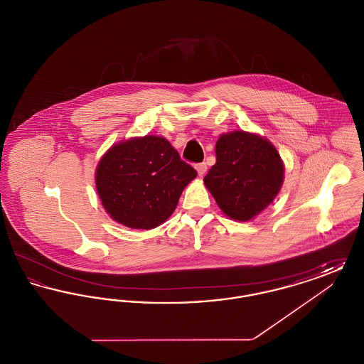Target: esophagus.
Wrapping results in <instances>:
<instances>
[{
    "label": "esophagus",
    "mask_w": 364,
    "mask_h": 364,
    "mask_svg": "<svg viewBox=\"0 0 364 364\" xmlns=\"http://www.w3.org/2000/svg\"><path fill=\"white\" fill-rule=\"evenodd\" d=\"M195 169H196V172H198L199 176H203V174L206 173V171H208V165H206V162H202V164H198L195 166Z\"/></svg>",
    "instance_id": "obj_1"
}]
</instances>
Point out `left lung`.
Wrapping results in <instances>:
<instances>
[{
    "instance_id": "1",
    "label": "left lung",
    "mask_w": 364,
    "mask_h": 364,
    "mask_svg": "<svg viewBox=\"0 0 364 364\" xmlns=\"http://www.w3.org/2000/svg\"><path fill=\"white\" fill-rule=\"evenodd\" d=\"M217 162L203 178L218 208L228 217L250 221L277 196L284 164L276 147L259 135L235 131L215 144Z\"/></svg>"
}]
</instances>
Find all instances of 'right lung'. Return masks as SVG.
Segmentation results:
<instances>
[{
  "instance_id": "right-lung-1",
  "label": "right lung",
  "mask_w": 364,
  "mask_h": 364,
  "mask_svg": "<svg viewBox=\"0 0 364 364\" xmlns=\"http://www.w3.org/2000/svg\"><path fill=\"white\" fill-rule=\"evenodd\" d=\"M196 174L166 139L146 135L112 146L97 166L95 186L114 221L153 229L172 215Z\"/></svg>"
}]
</instances>
